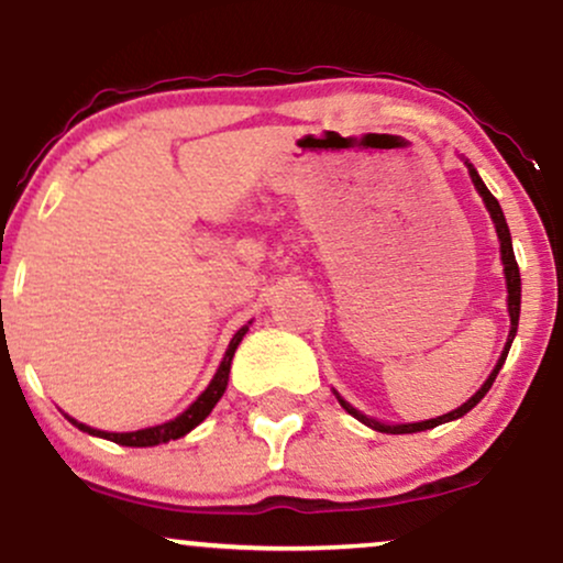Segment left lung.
<instances>
[{
    "mask_svg": "<svg viewBox=\"0 0 563 563\" xmlns=\"http://www.w3.org/2000/svg\"><path fill=\"white\" fill-rule=\"evenodd\" d=\"M468 172H471V179H474L476 190H479V196L484 198V203H487V209H489V217H493V222H495V230H497V238H500V254H503V264H506V283H508V314H510V333H508V344H506V352H503V357L497 360L495 371L489 373V378H487V380H484V386H482V389L476 391L474 397H471L466 405H461V407H457V410L448 412V416L431 418V421H423V423L384 426V423L373 421V418L363 416V412H357V410H354L352 405H346L344 399L339 397L341 407H344V410L349 412V416H354V418H357V421H363L365 426H371V429H378V431H384V434H416V431L434 429V426H439V423H444V421H455V418L466 416V412L471 410V407H474V405H479L484 394L489 391V386H493V380H495V376H497V371H500L503 363H506V357H508V349H510V341H514V335H516V328H519V309H521V275H519V264H516V256H514V245H510V232H508L506 217H503V209H500V203H497V198L493 196V192L487 190V185L482 183V179H479V174H476V169H474V166H471V164H468Z\"/></svg>",
    "mask_w": 563,
    "mask_h": 563,
    "instance_id": "8db88e82",
    "label": "left lung"
}]
</instances>
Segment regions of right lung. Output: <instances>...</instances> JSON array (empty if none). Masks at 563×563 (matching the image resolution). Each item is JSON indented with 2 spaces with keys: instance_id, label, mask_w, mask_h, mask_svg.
I'll use <instances>...</instances> for the list:
<instances>
[{
  "instance_id": "obj_1",
  "label": "right lung",
  "mask_w": 563,
  "mask_h": 563,
  "mask_svg": "<svg viewBox=\"0 0 563 563\" xmlns=\"http://www.w3.org/2000/svg\"><path fill=\"white\" fill-rule=\"evenodd\" d=\"M245 331H249V325H243L241 331L232 335L228 352H224V360L222 365H219L217 376L211 378L209 389H206L200 397L192 402L183 416H177L174 421L169 423H161V426H153V429H140V431H129V434H108V431H97V429H89V426L84 423H76L74 418H68L70 423L79 426L81 431H87V434H95V437H102V439H111L115 444H126V448H153V444H164V442H172V439H179L185 437L187 431H192L196 426L203 421L206 416H209L211 410H214V405L222 399L224 389H228V380H230V363H232V354H235L238 344L243 341Z\"/></svg>"
}]
</instances>
